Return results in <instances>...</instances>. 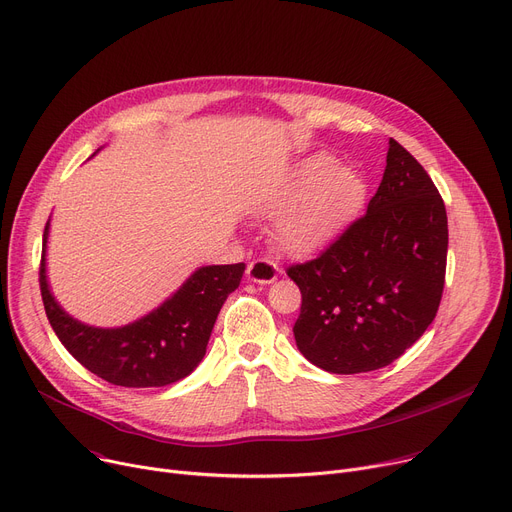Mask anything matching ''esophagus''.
<instances>
[{
    "mask_svg": "<svg viewBox=\"0 0 512 512\" xmlns=\"http://www.w3.org/2000/svg\"><path fill=\"white\" fill-rule=\"evenodd\" d=\"M279 268L275 262H270L266 258H256L248 264V279L252 283H273L277 279Z\"/></svg>",
    "mask_w": 512,
    "mask_h": 512,
    "instance_id": "1",
    "label": "esophagus"
}]
</instances>
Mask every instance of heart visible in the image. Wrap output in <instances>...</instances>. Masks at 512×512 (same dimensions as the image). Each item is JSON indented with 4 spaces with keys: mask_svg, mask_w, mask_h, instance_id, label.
Here are the masks:
<instances>
[{
    "mask_svg": "<svg viewBox=\"0 0 512 512\" xmlns=\"http://www.w3.org/2000/svg\"><path fill=\"white\" fill-rule=\"evenodd\" d=\"M328 155H312L299 163L287 182L268 202V213L279 215L275 239L283 252L308 256L345 229L366 196V184L349 167H335Z\"/></svg>",
    "mask_w": 512,
    "mask_h": 512,
    "instance_id": "b5f03b06",
    "label": "heart"
}]
</instances>
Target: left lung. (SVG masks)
Masks as SVG:
<instances>
[{
	"label": "left lung",
	"mask_w": 512,
	"mask_h": 512,
	"mask_svg": "<svg viewBox=\"0 0 512 512\" xmlns=\"http://www.w3.org/2000/svg\"><path fill=\"white\" fill-rule=\"evenodd\" d=\"M448 223L426 169L390 138L368 213L287 275L302 291L297 349L333 374L393 364L432 324L444 289Z\"/></svg>",
	"instance_id": "obj_1"
}]
</instances>
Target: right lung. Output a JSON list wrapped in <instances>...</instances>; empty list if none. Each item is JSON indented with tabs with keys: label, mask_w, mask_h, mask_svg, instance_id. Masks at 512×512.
Segmentation results:
<instances>
[{
	"label": "right lung",
	"mask_w": 512,
	"mask_h": 512,
	"mask_svg": "<svg viewBox=\"0 0 512 512\" xmlns=\"http://www.w3.org/2000/svg\"><path fill=\"white\" fill-rule=\"evenodd\" d=\"M47 237L49 221L39 285L51 328L88 372L128 388L165 386L194 372L227 295L239 287L246 270L244 262L200 266L157 310L126 326L99 328L72 318L55 302L47 283Z\"/></svg>",
	"instance_id": "add662e5"
}]
</instances>
